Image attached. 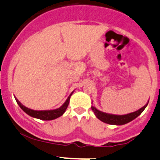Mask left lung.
<instances>
[{
    "label": "left lung",
    "mask_w": 160,
    "mask_h": 160,
    "mask_svg": "<svg viewBox=\"0 0 160 160\" xmlns=\"http://www.w3.org/2000/svg\"><path fill=\"white\" fill-rule=\"evenodd\" d=\"M148 102L146 104L145 106H143L142 107H141L139 110L133 112H130V113L125 114V115H115V114H110V113H107V112H102V111L97 110L95 107L92 106L91 109L93 111L94 114H95L96 117L99 119L100 120H101L102 122H105V123L110 124V125H124L126 123H128V122H131L132 120H133L134 119L137 118V117H139L141 113L142 112V111L145 110L146 107H147Z\"/></svg>",
    "instance_id": "obj_1"
}]
</instances>
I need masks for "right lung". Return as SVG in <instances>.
<instances>
[{
  "instance_id": "obj_1",
  "label": "right lung",
  "mask_w": 160,
  "mask_h": 160,
  "mask_svg": "<svg viewBox=\"0 0 160 160\" xmlns=\"http://www.w3.org/2000/svg\"><path fill=\"white\" fill-rule=\"evenodd\" d=\"M73 91L70 94V96L68 97V98L67 99V100L65 101L64 103L60 107H59L58 109H55V110H33L31 109L28 108L25 106H23L16 97H14L15 100H16L17 102L19 105V107H21L22 110L26 112L28 115L31 116V117H33V118L39 119V120H54V119L58 118V117H61L64 112L66 111L67 107L69 105V102H70V99L71 95L73 94Z\"/></svg>"
}]
</instances>
